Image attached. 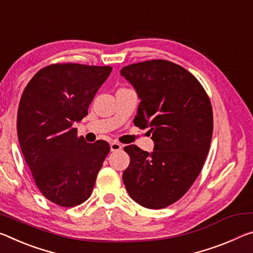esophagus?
<instances>
[{"label": "esophagus", "mask_w": 253, "mask_h": 253, "mask_svg": "<svg viewBox=\"0 0 253 253\" xmlns=\"http://www.w3.org/2000/svg\"><path fill=\"white\" fill-rule=\"evenodd\" d=\"M123 148V145L122 144H119V143H117V142H112L111 144H110V150L112 151V152H116V151H120Z\"/></svg>", "instance_id": "esophagus-1"}]
</instances>
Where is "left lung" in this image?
I'll return each mask as SVG.
<instances>
[{"label": "left lung", "mask_w": 253, "mask_h": 253, "mask_svg": "<svg viewBox=\"0 0 253 253\" xmlns=\"http://www.w3.org/2000/svg\"><path fill=\"white\" fill-rule=\"evenodd\" d=\"M141 99L134 124L150 128L154 150L124 147L130 158L123 181L131 199L151 210L179 200L202 171L213 135L210 98L194 75L154 59L120 70Z\"/></svg>", "instance_id": "1"}]
</instances>
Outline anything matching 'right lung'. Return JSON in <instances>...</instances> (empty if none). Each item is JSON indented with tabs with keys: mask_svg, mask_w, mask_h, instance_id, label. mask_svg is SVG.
I'll list each match as a JSON object with an SVG mask.
<instances>
[{
	"mask_svg": "<svg viewBox=\"0 0 253 253\" xmlns=\"http://www.w3.org/2000/svg\"><path fill=\"white\" fill-rule=\"evenodd\" d=\"M110 66L55 64L40 70L20 100V147L45 197L63 207L85 202L110 151L105 141L86 143L75 123L111 73Z\"/></svg>",
	"mask_w": 253,
	"mask_h": 253,
	"instance_id": "obj_1",
	"label": "right lung"
}]
</instances>
